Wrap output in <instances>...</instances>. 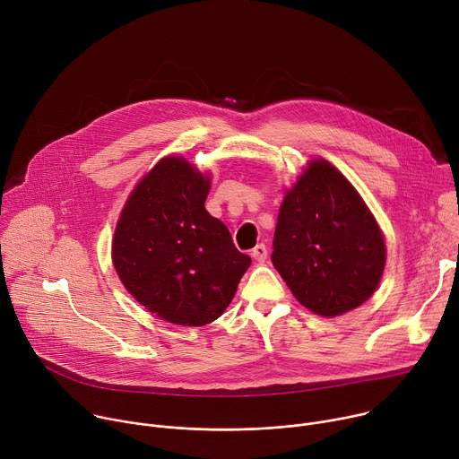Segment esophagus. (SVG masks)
I'll list each match as a JSON object with an SVG mask.
<instances>
[{"instance_id": "1", "label": "esophagus", "mask_w": 459, "mask_h": 459, "mask_svg": "<svg viewBox=\"0 0 459 459\" xmlns=\"http://www.w3.org/2000/svg\"><path fill=\"white\" fill-rule=\"evenodd\" d=\"M250 255H252V259L257 261V264H264V261L269 257V248L264 243H259L250 250Z\"/></svg>"}]
</instances>
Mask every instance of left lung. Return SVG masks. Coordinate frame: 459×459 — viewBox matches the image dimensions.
Listing matches in <instances>:
<instances>
[{"instance_id":"1","label":"left lung","mask_w":459,"mask_h":459,"mask_svg":"<svg viewBox=\"0 0 459 459\" xmlns=\"http://www.w3.org/2000/svg\"><path fill=\"white\" fill-rule=\"evenodd\" d=\"M273 245V265L294 298L325 317L367 301L385 267V243L374 216L325 160L312 161L287 192Z\"/></svg>"}]
</instances>
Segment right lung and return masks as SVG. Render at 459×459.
<instances>
[{"instance_id": "obj_1", "label": "right lung", "mask_w": 459, "mask_h": 459, "mask_svg": "<svg viewBox=\"0 0 459 459\" xmlns=\"http://www.w3.org/2000/svg\"><path fill=\"white\" fill-rule=\"evenodd\" d=\"M209 186L183 158H163L130 194L114 232L121 283L174 325L218 319L250 265L229 229L205 211Z\"/></svg>"}]
</instances>
